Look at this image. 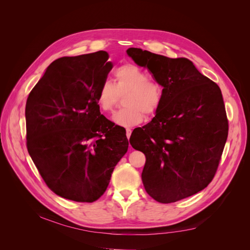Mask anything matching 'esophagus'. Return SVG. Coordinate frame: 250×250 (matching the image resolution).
<instances>
[{"label": "esophagus", "instance_id": "esophagus-1", "mask_svg": "<svg viewBox=\"0 0 250 250\" xmlns=\"http://www.w3.org/2000/svg\"><path fill=\"white\" fill-rule=\"evenodd\" d=\"M125 134H126V138L129 139L130 135H132V129H130V128H126V129H125Z\"/></svg>", "mask_w": 250, "mask_h": 250}]
</instances>
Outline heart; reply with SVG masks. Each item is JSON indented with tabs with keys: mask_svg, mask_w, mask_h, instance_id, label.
Here are the masks:
<instances>
[{
	"mask_svg": "<svg viewBox=\"0 0 250 250\" xmlns=\"http://www.w3.org/2000/svg\"><path fill=\"white\" fill-rule=\"evenodd\" d=\"M114 84L105 80L99 87L97 103L104 111H111L120 95H124L126 106L116 111L112 122L120 126L129 127L139 125L144 120V112L154 114L159 108L163 90L156 81L133 63H125L114 71Z\"/></svg>",
	"mask_w": 250,
	"mask_h": 250,
	"instance_id": "1",
	"label": "heart"
}]
</instances>
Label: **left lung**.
<instances>
[{
	"label": "left lung",
	"instance_id": "obj_1",
	"mask_svg": "<svg viewBox=\"0 0 250 250\" xmlns=\"http://www.w3.org/2000/svg\"><path fill=\"white\" fill-rule=\"evenodd\" d=\"M126 54L163 87L156 115L129 139L146 156L143 185L162 204L188 198L212 181L227 141L221 89L186 58L170 59L136 47Z\"/></svg>",
	"mask_w": 250,
	"mask_h": 250
}]
</instances>
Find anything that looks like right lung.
Returning a JSON list of instances; mask_svg holds the SVG:
<instances>
[{"instance_id":"obj_1","label":"right lung","mask_w":250,"mask_h":250,"mask_svg":"<svg viewBox=\"0 0 250 250\" xmlns=\"http://www.w3.org/2000/svg\"><path fill=\"white\" fill-rule=\"evenodd\" d=\"M99 50L52 62L25 107L27 150L46 186L93 203L128 148L125 129L100 113L97 93L113 64Z\"/></svg>"}]
</instances>
